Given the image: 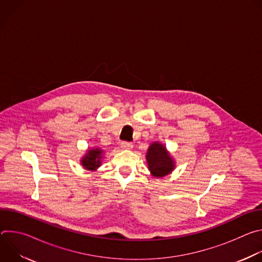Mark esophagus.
Returning a JSON list of instances; mask_svg holds the SVG:
<instances>
[{"label": "esophagus", "mask_w": 262, "mask_h": 262, "mask_svg": "<svg viewBox=\"0 0 262 262\" xmlns=\"http://www.w3.org/2000/svg\"><path fill=\"white\" fill-rule=\"evenodd\" d=\"M133 147H134V145L130 142H122L121 143V148L126 149V150H130V149H133Z\"/></svg>", "instance_id": "34e87169"}]
</instances>
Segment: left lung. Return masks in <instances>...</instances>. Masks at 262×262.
<instances>
[{
  "label": "left lung",
  "mask_w": 262,
  "mask_h": 262,
  "mask_svg": "<svg viewBox=\"0 0 262 262\" xmlns=\"http://www.w3.org/2000/svg\"><path fill=\"white\" fill-rule=\"evenodd\" d=\"M146 161L151 176L157 178L168 176L176 167L175 160L170 155L166 146L159 141L149 145L146 152Z\"/></svg>",
  "instance_id": "left-lung-1"
}]
</instances>
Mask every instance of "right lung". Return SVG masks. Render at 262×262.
Wrapping results in <instances>:
<instances>
[{
    "instance_id": "add662e5",
    "label": "right lung",
    "mask_w": 262,
    "mask_h": 262,
    "mask_svg": "<svg viewBox=\"0 0 262 262\" xmlns=\"http://www.w3.org/2000/svg\"><path fill=\"white\" fill-rule=\"evenodd\" d=\"M103 155L104 151L100 147H91L87 149L80 163L84 169L88 171H96L101 166Z\"/></svg>"
}]
</instances>
